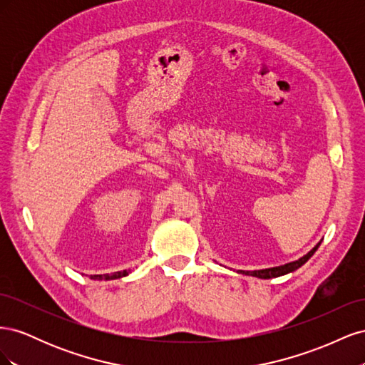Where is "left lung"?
<instances>
[{
	"instance_id": "1",
	"label": "left lung",
	"mask_w": 365,
	"mask_h": 365,
	"mask_svg": "<svg viewBox=\"0 0 365 365\" xmlns=\"http://www.w3.org/2000/svg\"><path fill=\"white\" fill-rule=\"evenodd\" d=\"M319 244H322V242H318V244L311 251H309L306 256L300 257V259L295 260V262H289V263H286V264H282V267H274V268H267V269L245 271L244 274L252 275V277H259V279H274V277H280V275H284V274H289V272L298 269L300 267H303V264L314 256V252L318 250Z\"/></svg>"
}]
</instances>
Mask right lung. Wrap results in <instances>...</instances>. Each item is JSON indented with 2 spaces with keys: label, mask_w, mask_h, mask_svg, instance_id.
I'll return each mask as SVG.
<instances>
[{
  "label": "right lung",
  "mask_w": 365,
  "mask_h": 365,
  "mask_svg": "<svg viewBox=\"0 0 365 365\" xmlns=\"http://www.w3.org/2000/svg\"><path fill=\"white\" fill-rule=\"evenodd\" d=\"M130 272V269H125V271H117L114 274H96L91 275L93 280H114V279H121L126 277V275Z\"/></svg>",
  "instance_id": "1"
}]
</instances>
